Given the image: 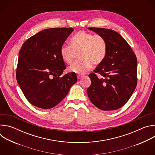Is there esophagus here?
I'll return each instance as SVG.
<instances>
[{
    "label": "esophagus",
    "mask_w": 155,
    "mask_h": 155,
    "mask_svg": "<svg viewBox=\"0 0 155 155\" xmlns=\"http://www.w3.org/2000/svg\"><path fill=\"white\" fill-rule=\"evenodd\" d=\"M83 77V75H77V78H78V79H80V78H82Z\"/></svg>",
    "instance_id": "34e87169"
}]
</instances>
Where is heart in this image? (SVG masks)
<instances>
[{"instance_id": "obj_1", "label": "heart", "mask_w": 155, "mask_h": 155, "mask_svg": "<svg viewBox=\"0 0 155 155\" xmlns=\"http://www.w3.org/2000/svg\"><path fill=\"white\" fill-rule=\"evenodd\" d=\"M70 45H62L60 54L64 62L70 64L79 54L80 59L70 65L69 70L73 73L83 74L95 65L101 64L108 50L107 42L101 35L81 31L77 32L70 40Z\"/></svg>"}]
</instances>
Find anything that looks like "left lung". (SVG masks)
Masks as SVG:
<instances>
[{
  "label": "left lung",
  "instance_id": "obj_1",
  "mask_svg": "<svg viewBox=\"0 0 155 155\" xmlns=\"http://www.w3.org/2000/svg\"><path fill=\"white\" fill-rule=\"evenodd\" d=\"M102 35L107 42L108 50L104 61L91 73V80L87 94L98 108L108 111L123 107L134 93L137 83V60L127 42L114 30L88 28ZM99 73L102 78L95 75Z\"/></svg>",
  "mask_w": 155,
  "mask_h": 155
}]
</instances>
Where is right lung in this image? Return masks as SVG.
<instances>
[{"label": "right lung", "instance_id": "add662e5", "mask_svg": "<svg viewBox=\"0 0 155 155\" xmlns=\"http://www.w3.org/2000/svg\"><path fill=\"white\" fill-rule=\"evenodd\" d=\"M74 29H44L21 47L16 69L17 82L33 105L50 109L58 105L77 81L75 73L60 77L65 69L60 49Z\"/></svg>", "mask_w": 155, "mask_h": 155}]
</instances>
